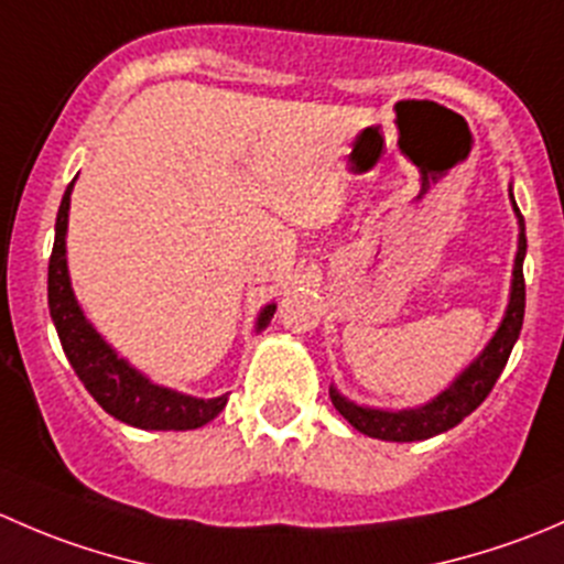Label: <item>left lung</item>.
I'll list each match as a JSON object with an SVG mask.
<instances>
[{
  "mask_svg": "<svg viewBox=\"0 0 564 564\" xmlns=\"http://www.w3.org/2000/svg\"><path fill=\"white\" fill-rule=\"evenodd\" d=\"M519 213V207H516ZM521 218V213H519ZM524 253H527V235L524 220H521V237H519V253H516V270H513V292H510L508 314L499 324L497 335L491 344L486 346L480 357L466 368L464 373L451 384L440 398L420 409H406V412H382V409H366L357 403L346 401L338 392L329 388L333 406L355 425L360 434L373 436V440L384 442H417L429 440V436L442 434V431L458 425L466 414L475 412L488 392L497 384L499 373L508 366V357L513 351L516 338L524 324V300H527V283H524Z\"/></svg>",
  "mask_w": 564,
  "mask_h": 564,
  "instance_id": "obj_1",
  "label": "left lung"
}]
</instances>
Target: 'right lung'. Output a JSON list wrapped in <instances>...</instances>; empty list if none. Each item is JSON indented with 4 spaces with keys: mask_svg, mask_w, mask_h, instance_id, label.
I'll use <instances>...</instances> for the list:
<instances>
[{
    "mask_svg": "<svg viewBox=\"0 0 564 564\" xmlns=\"http://www.w3.org/2000/svg\"><path fill=\"white\" fill-rule=\"evenodd\" d=\"M73 182L62 196L59 213H56V237L54 250L48 259V308L54 327L59 333L62 349L70 360L73 371L89 390V395L106 409L111 417L135 429L150 431H191L202 429L213 417H218L220 409L229 398H202L182 395V392L158 388L150 379L141 377L135 368L119 360L111 346L100 338L78 308L73 297L70 278H67L65 259V231H67V209H70ZM275 305H267L259 316V329L270 324Z\"/></svg>",
    "mask_w": 564,
    "mask_h": 564,
    "instance_id": "right-lung-1",
    "label": "right lung"
}]
</instances>
